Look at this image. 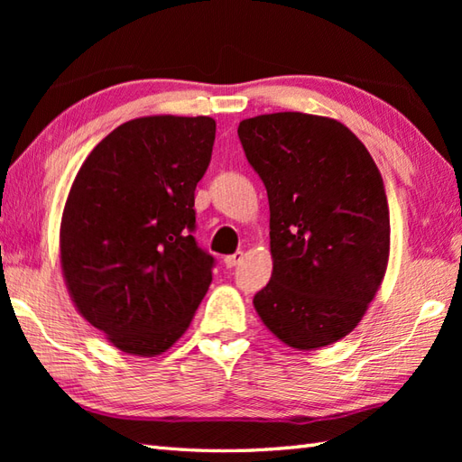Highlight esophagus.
<instances>
[{
	"label": "esophagus",
	"instance_id": "1",
	"mask_svg": "<svg viewBox=\"0 0 462 462\" xmlns=\"http://www.w3.org/2000/svg\"><path fill=\"white\" fill-rule=\"evenodd\" d=\"M242 258H244V252H236V254H232V256H226V258H224L226 268H234V266H238V263L242 262Z\"/></svg>",
	"mask_w": 462,
	"mask_h": 462
}]
</instances>
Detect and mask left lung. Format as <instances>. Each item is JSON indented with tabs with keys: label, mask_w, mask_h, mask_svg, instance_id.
<instances>
[{
	"label": "left lung",
	"mask_w": 462,
	"mask_h": 462,
	"mask_svg": "<svg viewBox=\"0 0 462 462\" xmlns=\"http://www.w3.org/2000/svg\"><path fill=\"white\" fill-rule=\"evenodd\" d=\"M238 136L268 190L272 280L260 319L293 349H318L357 328L389 262V204L375 161L329 116L272 113Z\"/></svg>",
	"instance_id": "left-lung-1"
}]
</instances>
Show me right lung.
<instances>
[{"label":"right lung","instance_id":"right-lung-1","mask_svg":"<svg viewBox=\"0 0 462 462\" xmlns=\"http://www.w3.org/2000/svg\"><path fill=\"white\" fill-rule=\"evenodd\" d=\"M214 136L210 116L126 121L95 146L69 190L59 232L69 296L131 356L171 349L208 291L214 258L192 232Z\"/></svg>","mask_w":462,"mask_h":462}]
</instances>
